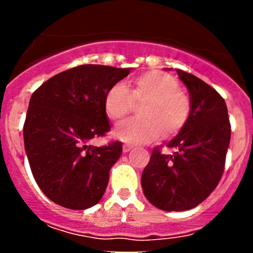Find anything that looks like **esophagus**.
<instances>
[{
    "mask_svg": "<svg viewBox=\"0 0 253 253\" xmlns=\"http://www.w3.org/2000/svg\"><path fill=\"white\" fill-rule=\"evenodd\" d=\"M131 148H133V146H130V144H124V146H123V152H124V153H128Z\"/></svg>",
    "mask_w": 253,
    "mask_h": 253,
    "instance_id": "34e87169",
    "label": "esophagus"
}]
</instances>
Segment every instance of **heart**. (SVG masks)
<instances>
[{"label": "heart", "instance_id": "1", "mask_svg": "<svg viewBox=\"0 0 253 253\" xmlns=\"http://www.w3.org/2000/svg\"><path fill=\"white\" fill-rule=\"evenodd\" d=\"M134 102H144L139 110L142 118L125 120L114 130L118 139L131 144L153 142L162 135L173 137L184 129L191 114L187 93L175 77L161 71L138 76L131 91L123 82L114 84L105 95L104 107L111 120H120L133 110Z\"/></svg>", "mask_w": 253, "mask_h": 253}]
</instances>
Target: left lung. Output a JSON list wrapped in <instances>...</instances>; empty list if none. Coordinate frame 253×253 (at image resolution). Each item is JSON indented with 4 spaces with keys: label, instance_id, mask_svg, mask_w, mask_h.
<instances>
[{
    "label": "left lung",
    "instance_id": "8db88e82",
    "mask_svg": "<svg viewBox=\"0 0 253 253\" xmlns=\"http://www.w3.org/2000/svg\"><path fill=\"white\" fill-rule=\"evenodd\" d=\"M176 71L190 92L189 122L166 143L173 153H162L160 147L152 151L140 180L148 202L166 211L193 209L211 194L222 178L231 140L224 99L196 76Z\"/></svg>",
    "mask_w": 253,
    "mask_h": 253
}]
</instances>
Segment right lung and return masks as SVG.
Listing matches in <instances>:
<instances>
[{
  "label": "right lung",
  "instance_id": "add662e5",
  "mask_svg": "<svg viewBox=\"0 0 253 253\" xmlns=\"http://www.w3.org/2000/svg\"><path fill=\"white\" fill-rule=\"evenodd\" d=\"M129 72L82 64L53 76L31 95L24 124L26 156L38 186L55 204L84 210L104 195L122 143H86L110 130L105 95Z\"/></svg>",
  "mask_w": 253,
  "mask_h": 253
}]
</instances>
